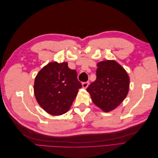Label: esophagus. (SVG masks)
Masks as SVG:
<instances>
[{"mask_svg":"<svg viewBox=\"0 0 158 158\" xmlns=\"http://www.w3.org/2000/svg\"><path fill=\"white\" fill-rule=\"evenodd\" d=\"M88 85H89V82H83L82 83V87L84 88H88Z\"/></svg>","mask_w":158,"mask_h":158,"instance_id":"esophagus-1","label":"esophagus"}]
</instances>
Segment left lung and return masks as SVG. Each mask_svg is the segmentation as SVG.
I'll return each instance as SVG.
<instances>
[{"label": "left lung", "mask_w": 158, "mask_h": 158, "mask_svg": "<svg viewBox=\"0 0 158 158\" xmlns=\"http://www.w3.org/2000/svg\"><path fill=\"white\" fill-rule=\"evenodd\" d=\"M96 80L87 88L94 103L105 112L120 105L128 94L129 77L125 70L114 60L100 62Z\"/></svg>", "instance_id": "left-lung-1"}]
</instances>
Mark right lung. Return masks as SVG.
Instances as JSON below:
<instances>
[{
	"mask_svg": "<svg viewBox=\"0 0 158 158\" xmlns=\"http://www.w3.org/2000/svg\"><path fill=\"white\" fill-rule=\"evenodd\" d=\"M82 84L67 63H50L37 74L34 83L37 102L45 111L60 115L69 111Z\"/></svg>",
	"mask_w": 158,
	"mask_h": 158,
	"instance_id": "add662e5",
	"label": "right lung"
}]
</instances>
